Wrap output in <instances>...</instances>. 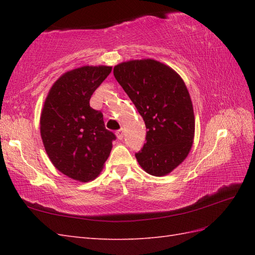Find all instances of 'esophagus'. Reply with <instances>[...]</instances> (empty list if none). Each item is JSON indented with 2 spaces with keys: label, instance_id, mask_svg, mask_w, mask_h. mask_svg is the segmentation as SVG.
Returning a JSON list of instances; mask_svg holds the SVG:
<instances>
[{
  "label": "esophagus",
  "instance_id": "34e87169",
  "mask_svg": "<svg viewBox=\"0 0 255 255\" xmlns=\"http://www.w3.org/2000/svg\"><path fill=\"white\" fill-rule=\"evenodd\" d=\"M116 134H117V138L119 140H122L124 138V129H119V130L116 131Z\"/></svg>",
  "mask_w": 255,
  "mask_h": 255
}]
</instances>
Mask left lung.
<instances>
[{
  "instance_id": "obj_1",
  "label": "left lung",
  "mask_w": 255,
  "mask_h": 255,
  "mask_svg": "<svg viewBox=\"0 0 255 255\" xmlns=\"http://www.w3.org/2000/svg\"><path fill=\"white\" fill-rule=\"evenodd\" d=\"M114 75L148 129L147 142L136 153L139 165L150 175H167L186 159L194 142L195 116L185 83L154 59L118 63Z\"/></svg>"
}]
</instances>
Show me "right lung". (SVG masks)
<instances>
[{"label":"right lung","instance_id":"add662e5","mask_svg":"<svg viewBox=\"0 0 255 255\" xmlns=\"http://www.w3.org/2000/svg\"><path fill=\"white\" fill-rule=\"evenodd\" d=\"M112 67L83 66L63 73L52 84L40 115V134L51 163L62 174L90 182L110 156L115 134L103 114L90 106L91 96Z\"/></svg>","mask_w":255,"mask_h":255}]
</instances>
